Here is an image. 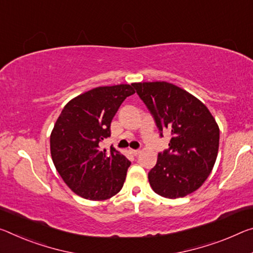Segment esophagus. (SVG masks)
I'll return each mask as SVG.
<instances>
[{"label": "esophagus", "mask_w": 253, "mask_h": 253, "mask_svg": "<svg viewBox=\"0 0 253 253\" xmlns=\"http://www.w3.org/2000/svg\"><path fill=\"white\" fill-rule=\"evenodd\" d=\"M130 153L135 155V156H137L139 153H141V151H139V150H130Z\"/></svg>", "instance_id": "34e87169"}]
</instances>
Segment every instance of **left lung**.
Here are the masks:
<instances>
[{"mask_svg":"<svg viewBox=\"0 0 253 253\" xmlns=\"http://www.w3.org/2000/svg\"><path fill=\"white\" fill-rule=\"evenodd\" d=\"M153 115L159 130L169 131V148L159 153L148 172L156 194L180 198L205 182L213 170L219 145V128L204 103L189 92L168 82L131 84Z\"/></svg>","mask_w":253,"mask_h":253,"instance_id":"8db88e82","label":"left lung"}]
</instances>
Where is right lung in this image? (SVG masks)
I'll use <instances>...</instances> for the list:
<instances>
[{"mask_svg":"<svg viewBox=\"0 0 253 253\" xmlns=\"http://www.w3.org/2000/svg\"><path fill=\"white\" fill-rule=\"evenodd\" d=\"M135 91L129 84L99 86L66 103L50 134L56 170L70 189L90 200H106L124 186L130 161L99 143L110 136V124L120 105Z\"/></svg>","mask_w":253,"mask_h":253,"instance_id":"add662e5","label":"right lung"}]
</instances>
